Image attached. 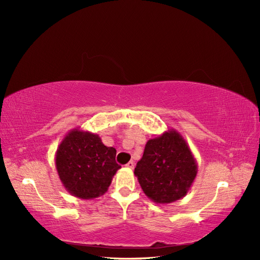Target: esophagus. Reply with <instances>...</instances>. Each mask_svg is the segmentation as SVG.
I'll use <instances>...</instances> for the list:
<instances>
[{
	"mask_svg": "<svg viewBox=\"0 0 260 260\" xmlns=\"http://www.w3.org/2000/svg\"><path fill=\"white\" fill-rule=\"evenodd\" d=\"M125 167H127V168H130V169H132L133 167H135V162H133L132 160H130L127 165H125Z\"/></svg>",
	"mask_w": 260,
	"mask_h": 260,
	"instance_id": "obj_1",
	"label": "esophagus"
}]
</instances>
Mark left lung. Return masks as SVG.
Returning a JSON list of instances; mask_svg holds the SVG:
<instances>
[{
  "label": "left lung",
  "mask_w": 260,
  "mask_h": 260,
  "mask_svg": "<svg viewBox=\"0 0 260 260\" xmlns=\"http://www.w3.org/2000/svg\"><path fill=\"white\" fill-rule=\"evenodd\" d=\"M143 192L157 204L181 200L198 175V164L183 137L170 129L148 140L135 169Z\"/></svg>",
  "instance_id": "left-lung-1"
}]
</instances>
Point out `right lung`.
Listing matches in <instances>:
<instances>
[{"mask_svg":"<svg viewBox=\"0 0 260 260\" xmlns=\"http://www.w3.org/2000/svg\"><path fill=\"white\" fill-rule=\"evenodd\" d=\"M116 149L107 147L98 135L80 128L70 130L55 154L58 177L76 198L91 200L103 195L121 167L115 160Z\"/></svg>","mask_w":260,"mask_h":260,"instance_id":"add662e5","label":"right lung"}]
</instances>
